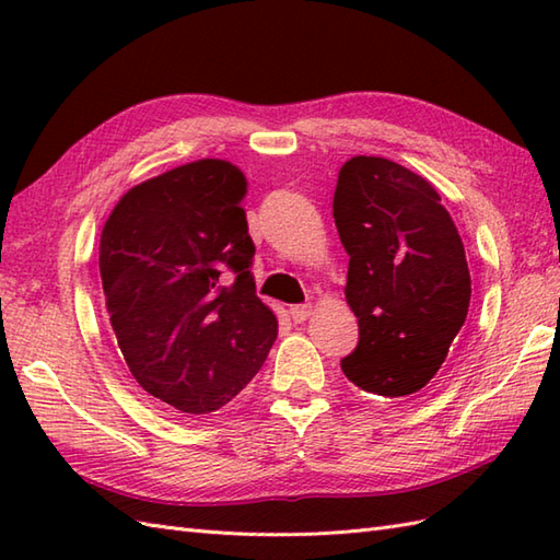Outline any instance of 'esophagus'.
Masks as SVG:
<instances>
[{
  "mask_svg": "<svg viewBox=\"0 0 560 560\" xmlns=\"http://www.w3.org/2000/svg\"><path fill=\"white\" fill-rule=\"evenodd\" d=\"M313 315V305L311 303H303V305H293L291 307V317H293V323H305L307 317Z\"/></svg>",
  "mask_w": 560,
  "mask_h": 560,
  "instance_id": "esophagus-1",
  "label": "esophagus"
}]
</instances>
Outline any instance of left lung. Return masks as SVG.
I'll return each mask as SVG.
<instances>
[{
    "mask_svg": "<svg viewBox=\"0 0 560 560\" xmlns=\"http://www.w3.org/2000/svg\"><path fill=\"white\" fill-rule=\"evenodd\" d=\"M331 209L349 255L343 293L359 317V343L341 371L373 395H413L435 377L467 319L462 237L431 183L377 156L341 165Z\"/></svg>",
    "mask_w": 560,
    "mask_h": 560,
    "instance_id": "obj_1",
    "label": "left lung"
}]
</instances>
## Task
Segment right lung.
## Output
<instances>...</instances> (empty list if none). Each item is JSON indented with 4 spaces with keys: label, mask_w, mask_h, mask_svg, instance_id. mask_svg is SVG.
<instances>
[{
    "label": "right lung",
    "mask_w": 560,
    "mask_h": 560,
    "mask_svg": "<svg viewBox=\"0 0 560 560\" xmlns=\"http://www.w3.org/2000/svg\"><path fill=\"white\" fill-rule=\"evenodd\" d=\"M245 175L201 159L141 183L101 235V279L129 373L177 413L225 407L277 339L257 299Z\"/></svg>",
    "instance_id": "obj_1"
}]
</instances>
